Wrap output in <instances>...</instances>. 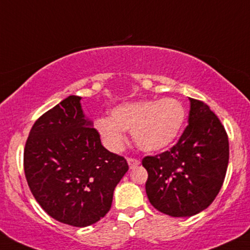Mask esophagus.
<instances>
[{"label":"esophagus","mask_w":250,"mask_h":250,"mask_svg":"<svg viewBox=\"0 0 250 250\" xmlns=\"http://www.w3.org/2000/svg\"><path fill=\"white\" fill-rule=\"evenodd\" d=\"M128 165H129V167L133 169V168L137 167V166L140 165V160L134 159V157H129V159H128Z\"/></svg>","instance_id":"obj_1"}]
</instances>
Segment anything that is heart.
I'll use <instances>...</instances> for the list:
<instances>
[{
    "instance_id": "heart-1",
    "label": "heart",
    "mask_w": 250,
    "mask_h": 250,
    "mask_svg": "<svg viewBox=\"0 0 250 250\" xmlns=\"http://www.w3.org/2000/svg\"><path fill=\"white\" fill-rule=\"evenodd\" d=\"M186 119L185 105L173 97L155 101L125 102L111 109L110 119L99 117L96 131L111 150H119L125 143V131H131L135 143L145 151L168 147L180 134Z\"/></svg>"
}]
</instances>
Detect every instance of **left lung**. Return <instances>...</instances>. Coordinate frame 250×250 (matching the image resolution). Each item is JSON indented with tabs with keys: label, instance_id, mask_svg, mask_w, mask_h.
<instances>
[{
	"label": "left lung",
	"instance_id": "1",
	"mask_svg": "<svg viewBox=\"0 0 250 250\" xmlns=\"http://www.w3.org/2000/svg\"><path fill=\"white\" fill-rule=\"evenodd\" d=\"M188 125L169 150L145 156L149 202L174 217L193 216L219 194L229 161L225 127L203 101L189 99Z\"/></svg>",
	"mask_w": 250,
	"mask_h": 250
}]
</instances>
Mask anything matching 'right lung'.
I'll return each mask as SVG.
<instances>
[{"instance_id": "right-lung-1", "label": "right lung", "mask_w": 250, "mask_h": 250, "mask_svg": "<svg viewBox=\"0 0 250 250\" xmlns=\"http://www.w3.org/2000/svg\"><path fill=\"white\" fill-rule=\"evenodd\" d=\"M80 96H69L36 120L23 153L25 179L49 216L87 227L105 216L127 160L102 146L84 117Z\"/></svg>"}]
</instances>
